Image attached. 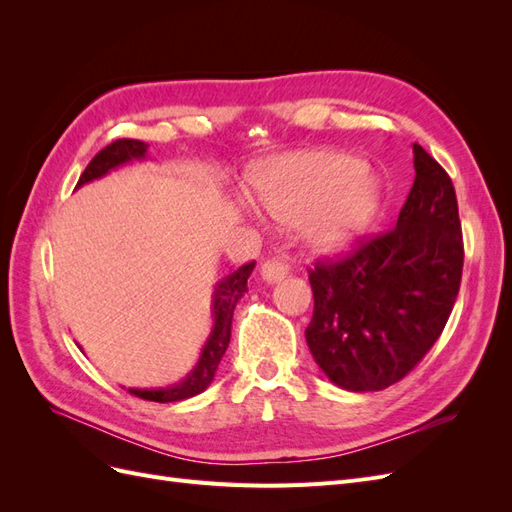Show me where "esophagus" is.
I'll return each mask as SVG.
<instances>
[{
    "label": "esophagus",
    "mask_w": 512,
    "mask_h": 512,
    "mask_svg": "<svg viewBox=\"0 0 512 512\" xmlns=\"http://www.w3.org/2000/svg\"><path fill=\"white\" fill-rule=\"evenodd\" d=\"M286 275H288V265H286V262L275 260V258H271V260H267V262H262V267H260V280H262V282L275 284V282L284 280Z\"/></svg>",
    "instance_id": "esophagus-1"
}]
</instances>
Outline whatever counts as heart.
<instances>
[{"instance_id":"heart-1","label":"heart","mask_w":512,"mask_h":512,"mask_svg":"<svg viewBox=\"0 0 512 512\" xmlns=\"http://www.w3.org/2000/svg\"><path fill=\"white\" fill-rule=\"evenodd\" d=\"M258 209L277 224L299 226L320 254L352 252L378 222L384 192L369 166L350 153L303 151L269 164L254 179Z\"/></svg>"}]
</instances>
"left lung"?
<instances>
[{"label":"left lung","mask_w":512,"mask_h":512,"mask_svg":"<svg viewBox=\"0 0 512 512\" xmlns=\"http://www.w3.org/2000/svg\"><path fill=\"white\" fill-rule=\"evenodd\" d=\"M412 153L416 177L397 226L309 273L307 346L344 391H382L404 378L436 344L457 299L463 241L453 181L421 145Z\"/></svg>","instance_id":"1"}]
</instances>
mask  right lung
Masks as SVG:
<instances>
[{
	"mask_svg": "<svg viewBox=\"0 0 512 512\" xmlns=\"http://www.w3.org/2000/svg\"><path fill=\"white\" fill-rule=\"evenodd\" d=\"M149 145L143 141H130V138H119L113 145L104 147L98 156L91 160L85 168V173L81 175L76 188L81 185L96 181L104 175L111 173V170L126 166L132 162H145ZM256 262H250V265L239 267L235 273L226 275L224 280H220L213 288V301H211V316H213V327L207 337V342L200 350V356L192 371L183 380L160 386V389H128L132 395L149 399V401H158V404H170V401H183L190 399L198 393H203L207 386L213 382L215 371H218V365L222 361V356L230 344V329H232V312H235V305L239 299L247 292V277L252 275Z\"/></svg>",
	"mask_w": 512,
	"mask_h": 512,
	"instance_id": "add662e5",
	"label": "right lung"
}]
</instances>
